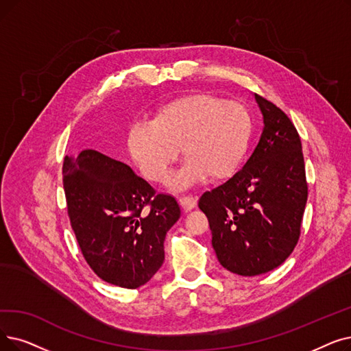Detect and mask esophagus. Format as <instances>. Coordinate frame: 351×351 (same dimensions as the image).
I'll use <instances>...</instances> for the list:
<instances>
[{"label": "esophagus", "instance_id": "34e87169", "mask_svg": "<svg viewBox=\"0 0 351 351\" xmlns=\"http://www.w3.org/2000/svg\"><path fill=\"white\" fill-rule=\"evenodd\" d=\"M179 204L185 210H191V209H193L196 206V197L191 196V195L180 196L179 197Z\"/></svg>", "mask_w": 351, "mask_h": 351}]
</instances>
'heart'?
Returning a JSON list of instances; mask_svg holds the SVG:
<instances>
[{"label":"heart","mask_w":351,"mask_h":351,"mask_svg":"<svg viewBox=\"0 0 351 351\" xmlns=\"http://www.w3.org/2000/svg\"><path fill=\"white\" fill-rule=\"evenodd\" d=\"M250 132V114L241 103L193 95L166 104L156 120L133 121L129 149L143 175L163 184L182 147L186 160L169 184L184 189L210 175H231L245 154Z\"/></svg>","instance_id":"b5f03b06"}]
</instances>
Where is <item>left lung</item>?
I'll return each mask as SVG.
<instances>
[{
	"label": "left lung",
	"instance_id": "left-lung-1",
	"mask_svg": "<svg viewBox=\"0 0 351 351\" xmlns=\"http://www.w3.org/2000/svg\"><path fill=\"white\" fill-rule=\"evenodd\" d=\"M264 119L241 169L199 199L223 268L254 277L281 265L297 245L308 186L300 134L276 104L255 95Z\"/></svg>",
	"mask_w": 351,
	"mask_h": 351
}]
</instances>
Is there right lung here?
Returning a JSON list of instances; mask_svg holds the SVG:
<instances>
[{
	"instance_id": "1",
	"label": "right lung",
	"mask_w": 351,
	"mask_h": 351,
	"mask_svg": "<svg viewBox=\"0 0 351 351\" xmlns=\"http://www.w3.org/2000/svg\"><path fill=\"white\" fill-rule=\"evenodd\" d=\"M63 186L75 239L99 278L138 288L155 276L166 232L180 217L173 196L93 149L64 158Z\"/></svg>"
}]
</instances>
